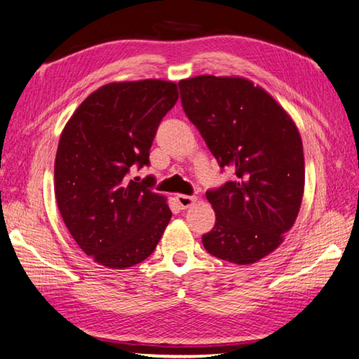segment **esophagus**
Instances as JSON below:
<instances>
[{
	"label": "esophagus",
	"mask_w": 359,
	"mask_h": 359,
	"mask_svg": "<svg viewBox=\"0 0 359 359\" xmlns=\"http://www.w3.org/2000/svg\"><path fill=\"white\" fill-rule=\"evenodd\" d=\"M175 199H177V204L180 209H188L190 205H193L194 203H196V198L194 196H187V194H177L175 196Z\"/></svg>",
	"instance_id": "esophagus-1"
}]
</instances>
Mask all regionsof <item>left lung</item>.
<instances>
[{
  "label": "left lung",
  "mask_w": 359,
  "mask_h": 359,
  "mask_svg": "<svg viewBox=\"0 0 359 359\" xmlns=\"http://www.w3.org/2000/svg\"><path fill=\"white\" fill-rule=\"evenodd\" d=\"M187 117L234 179L205 193L215 226L204 248L234 264H252L282 244L301 209L302 141L293 118L245 77L196 76L179 82Z\"/></svg>",
  "instance_id": "8db88e82"
}]
</instances>
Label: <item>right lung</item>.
I'll list each match as a JSON object with an SVG mask.
<instances>
[{"mask_svg": "<svg viewBox=\"0 0 359 359\" xmlns=\"http://www.w3.org/2000/svg\"><path fill=\"white\" fill-rule=\"evenodd\" d=\"M179 100L177 83L160 79L111 82L87 96L60 136L55 198L66 228L96 263L125 269L154 253L172 212L154 177L128 179L149 166L163 117Z\"/></svg>", "mask_w": 359, "mask_h": 359, "instance_id": "add662e5", "label": "right lung"}]
</instances>
